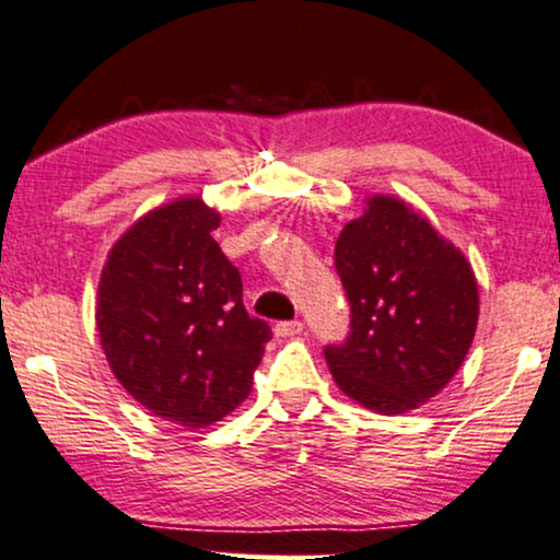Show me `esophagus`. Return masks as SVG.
I'll return each mask as SVG.
<instances>
[{
    "instance_id": "esophagus-1",
    "label": "esophagus",
    "mask_w": 560,
    "mask_h": 560,
    "mask_svg": "<svg viewBox=\"0 0 560 560\" xmlns=\"http://www.w3.org/2000/svg\"><path fill=\"white\" fill-rule=\"evenodd\" d=\"M301 332H303V324L299 319L275 324V337H280V340H288V337H295Z\"/></svg>"
}]
</instances>
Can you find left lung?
Segmentation results:
<instances>
[{
	"label": "left lung",
	"instance_id": "1",
	"mask_svg": "<svg viewBox=\"0 0 560 560\" xmlns=\"http://www.w3.org/2000/svg\"><path fill=\"white\" fill-rule=\"evenodd\" d=\"M335 265L350 301L348 340L324 350L335 384L382 416L436 397L478 329V280L465 254L405 199L374 195L342 228Z\"/></svg>",
	"mask_w": 560,
	"mask_h": 560
}]
</instances>
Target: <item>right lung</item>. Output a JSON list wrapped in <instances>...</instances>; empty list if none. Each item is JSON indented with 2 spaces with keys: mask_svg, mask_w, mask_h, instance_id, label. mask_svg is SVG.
<instances>
[{
  "mask_svg": "<svg viewBox=\"0 0 560 560\" xmlns=\"http://www.w3.org/2000/svg\"><path fill=\"white\" fill-rule=\"evenodd\" d=\"M220 212L178 197L108 252L95 327L114 376L142 407L184 428L231 416L252 392L267 322L246 314L241 275L212 231Z\"/></svg>",
  "mask_w": 560,
  "mask_h": 560,
  "instance_id": "add662e5",
  "label": "right lung"
}]
</instances>
